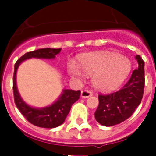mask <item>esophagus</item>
Returning a JSON list of instances; mask_svg holds the SVG:
<instances>
[{
  "label": "esophagus",
  "mask_w": 156,
  "mask_h": 156,
  "mask_svg": "<svg viewBox=\"0 0 156 156\" xmlns=\"http://www.w3.org/2000/svg\"><path fill=\"white\" fill-rule=\"evenodd\" d=\"M92 95H93V92L90 91V90H88V89H84V90H83L81 92L82 98H89V97H91Z\"/></svg>",
  "instance_id": "esophagus-1"
}]
</instances>
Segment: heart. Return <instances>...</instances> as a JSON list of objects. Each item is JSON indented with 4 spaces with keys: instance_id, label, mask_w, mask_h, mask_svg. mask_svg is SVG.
<instances>
[{
    "instance_id": "1",
    "label": "heart",
    "mask_w": 156,
    "mask_h": 156,
    "mask_svg": "<svg viewBox=\"0 0 156 156\" xmlns=\"http://www.w3.org/2000/svg\"><path fill=\"white\" fill-rule=\"evenodd\" d=\"M79 63L86 74L94 75L93 83L98 90H115L126 79L131 70L129 59L115 52L97 51L87 53L79 58ZM68 71L73 76L83 78V73L73 62H69Z\"/></svg>"
}]
</instances>
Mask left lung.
Segmentation results:
<instances>
[{
	"mask_svg": "<svg viewBox=\"0 0 156 156\" xmlns=\"http://www.w3.org/2000/svg\"><path fill=\"white\" fill-rule=\"evenodd\" d=\"M139 67L132 73L130 78L119 91L98 95V108L95 119L105 126H113L124 122L134 114L141 103L144 88V62L136 56Z\"/></svg>",
	"mask_w": 156,
	"mask_h": 156,
	"instance_id": "1",
	"label": "left lung"
}]
</instances>
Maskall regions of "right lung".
I'll use <instances>...</instances> for the list:
<instances>
[{
  "mask_svg": "<svg viewBox=\"0 0 156 156\" xmlns=\"http://www.w3.org/2000/svg\"><path fill=\"white\" fill-rule=\"evenodd\" d=\"M61 51V48H41L35 51H29L22 56L16 61L14 68L13 74V94L14 101L22 115L31 124L41 128H56L61 125L65 121L68 113L71 109L72 105L80 98L81 92L65 89L58 101L48 107L43 108H35L30 107L25 104L20 97L16 88V75L18 66L22 61L32 58H54L55 56Z\"/></svg>",
  "mask_w": 156,
  "mask_h": 156,
  "instance_id": "add662e5",
  "label": "right lung"
}]
</instances>
